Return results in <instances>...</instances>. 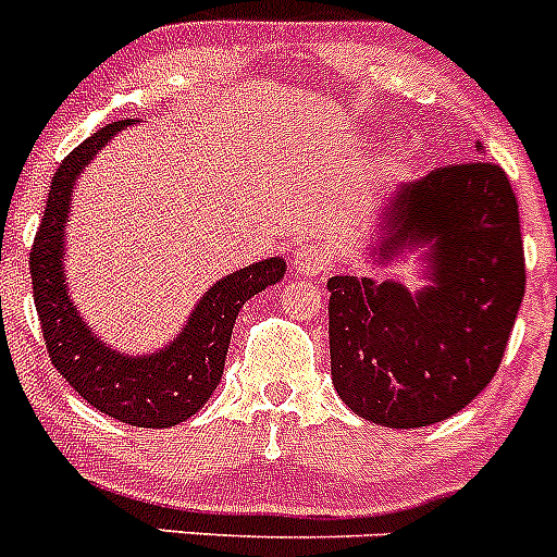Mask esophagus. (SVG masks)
Wrapping results in <instances>:
<instances>
[{"label": "esophagus", "mask_w": 557, "mask_h": 557, "mask_svg": "<svg viewBox=\"0 0 557 557\" xmlns=\"http://www.w3.org/2000/svg\"><path fill=\"white\" fill-rule=\"evenodd\" d=\"M293 268L301 275H307V278H314V275H323L329 268H332V256H329L321 245L304 243L295 248Z\"/></svg>", "instance_id": "obj_1"}]
</instances>
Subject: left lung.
Masks as SVG:
<instances>
[{"label": "left lung", "mask_w": 557, "mask_h": 557, "mask_svg": "<svg viewBox=\"0 0 557 557\" xmlns=\"http://www.w3.org/2000/svg\"><path fill=\"white\" fill-rule=\"evenodd\" d=\"M376 268L421 250L424 278H329L337 396L391 430L446 421L494 379L524 298L519 203L496 164H449L376 206Z\"/></svg>", "instance_id": "left-lung-1"}]
</instances>
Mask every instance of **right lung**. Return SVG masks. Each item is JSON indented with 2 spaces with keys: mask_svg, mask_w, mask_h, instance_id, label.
<instances>
[{
  "mask_svg": "<svg viewBox=\"0 0 557 557\" xmlns=\"http://www.w3.org/2000/svg\"><path fill=\"white\" fill-rule=\"evenodd\" d=\"M127 125L136 122L106 125L58 166L29 253V275L49 359L75 393L122 424L170 430L195 416L214 396L223 379L236 314L256 293L282 282L287 262L282 256H270L211 284L189 312L184 329L159 351L125 354L97 337L69 295L63 268L66 223L81 172Z\"/></svg>",
  "mask_w": 557,
  "mask_h": 557,
  "instance_id": "obj_1",
  "label": "right lung"
}]
</instances>
